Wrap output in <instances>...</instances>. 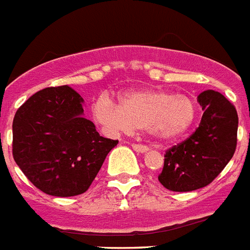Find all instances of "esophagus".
Returning a JSON list of instances; mask_svg holds the SVG:
<instances>
[{
  "label": "esophagus",
  "mask_w": 250,
  "mask_h": 250,
  "mask_svg": "<svg viewBox=\"0 0 250 250\" xmlns=\"http://www.w3.org/2000/svg\"><path fill=\"white\" fill-rule=\"evenodd\" d=\"M131 147H133V149H134V151H137V152H141V153L147 152V151L149 149L147 146L138 145V143H131Z\"/></svg>",
  "instance_id": "34e87169"
}]
</instances>
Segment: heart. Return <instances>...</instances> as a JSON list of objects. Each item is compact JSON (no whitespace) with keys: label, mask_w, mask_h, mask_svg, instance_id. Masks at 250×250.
I'll return each instance as SVG.
<instances>
[{"label":"heart","mask_w":250,"mask_h":250,"mask_svg":"<svg viewBox=\"0 0 250 250\" xmlns=\"http://www.w3.org/2000/svg\"><path fill=\"white\" fill-rule=\"evenodd\" d=\"M93 111L95 120L111 133L147 129L160 139L185 134L196 117V105L191 98L165 90L130 91L124 95L121 104L102 95Z\"/></svg>","instance_id":"1"}]
</instances>
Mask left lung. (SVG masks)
Here are the masks:
<instances>
[{
	"instance_id": "1",
	"label": "left lung",
	"mask_w": 250,
	"mask_h": 250,
	"mask_svg": "<svg viewBox=\"0 0 250 250\" xmlns=\"http://www.w3.org/2000/svg\"><path fill=\"white\" fill-rule=\"evenodd\" d=\"M204 111L199 127L164 155L160 183L175 192L210 185L232 159L237 143L239 117L235 105L214 90L197 97Z\"/></svg>"
}]
</instances>
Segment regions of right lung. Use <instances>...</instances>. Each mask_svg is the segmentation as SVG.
I'll use <instances>...</instances> for the list:
<instances>
[{
	"instance_id": "1",
	"label": "right lung",
	"mask_w": 250,
	"mask_h": 250,
	"mask_svg": "<svg viewBox=\"0 0 250 250\" xmlns=\"http://www.w3.org/2000/svg\"><path fill=\"white\" fill-rule=\"evenodd\" d=\"M83 98L68 85L46 87L18 108L13 156L40 191L58 197L86 191L119 141L83 117Z\"/></svg>"
}]
</instances>
